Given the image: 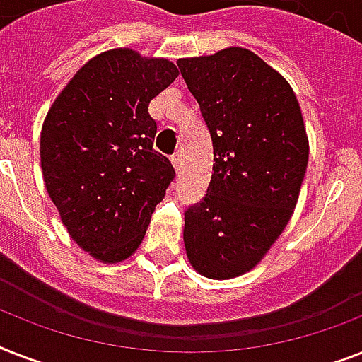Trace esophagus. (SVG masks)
Returning <instances> with one entry per match:
<instances>
[{"label": "esophagus", "instance_id": "obj_1", "mask_svg": "<svg viewBox=\"0 0 362 362\" xmlns=\"http://www.w3.org/2000/svg\"><path fill=\"white\" fill-rule=\"evenodd\" d=\"M170 161H173V167L176 170H180V165H182V153L180 152H175L170 156Z\"/></svg>", "mask_w": 362, "mask_h": 362}]
</instances>
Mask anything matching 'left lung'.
Here are the masks:
<instances>
[{"label": "left lung", "mask_w": 362, "mask_h": 362, "mask_svg": "<svg viewBox=\"0 0 362 362\" xmlns=\"http://www.w3.org/2000/svg\"><path fill=\"white\" fill-rule=\"evenodd\" d=\"M214 148L203 201L184 214V244L199 274L252 270L286 229L308 165V136L289 82L257 54L231 47L178 59Z\"/></svg>", "instance_id": "8db88e82"}]
</instances>
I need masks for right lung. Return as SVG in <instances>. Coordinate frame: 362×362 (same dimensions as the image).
I'll use <instances>...</instances> for the list:
<instances>
[{"mask_svg":"<svg viewBox=\"0 0 362 362\" xmlns=\"http://www.w3.org/2000/svg\"><path fill=\"white\" fill-rule=\"evenodd\" d=\"M165 58L115 48L84 64L41 131L47 192L71 238L103 263H120L144 238L175 169L153 150L148 105L175 82Z\"/></svg>","mask_w":362,"mask_h":362,"instance_id":"1","label":"right lung"}]
</instances>
